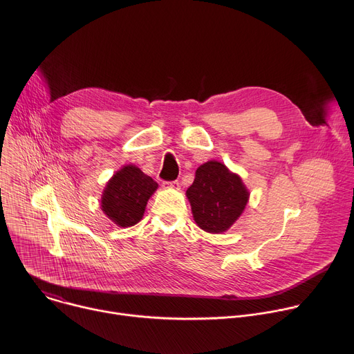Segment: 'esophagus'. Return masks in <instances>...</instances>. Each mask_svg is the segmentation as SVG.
<instances>
[{"label":"esophagus","mask_w":354,"mask_h":354,"mask_svg":"<svg viewBox=\"0 0 354 354\" xmlns=\"http://www.w3.org/2000/svg\"><path fill=\"white\" fill-rule=\"evenodd\" d=\"M179 180H174V182H164L162 187L164 189H179Z\"/></svg>","instance_id":"obj_1"}]
</instances>
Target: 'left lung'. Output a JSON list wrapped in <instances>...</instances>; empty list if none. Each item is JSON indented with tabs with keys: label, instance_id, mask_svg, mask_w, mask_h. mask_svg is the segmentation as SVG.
<instances>
[{
	"label": "left lung",
	"instance_id": "8db88e82",
	"mask_svg": "<svg viewBox=\"0 0 354 354\" xmlns=\"http://www.w3.org/2000/svg\"><path fill=\"white\" fill-rule=\"evenodd\" d=\"M196 224L210 234L225 232L243 213L249 192L224 164L209 161L196 171L186 190Z\"/></svg>",
	"mask_w": 354,
	"mask_h": 354
}]
</instances>
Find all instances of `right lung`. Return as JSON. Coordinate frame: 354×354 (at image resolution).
Here are the masks:
<instances>
[{
  "mask_svg": "<svg viewBox=\"0 0 354 354\" xmlns=\"http://www.w3.org/2000/svg\"><path fill=\"white\" fill-rule=\"evenodd\" d=\"M157 187L158 183L140 168L126 165L106 183L100 198L102 212L116 225L131 227L142 218L147 201Z\"/></svg>",
  "mask_w": 354,
  "mask_h": 354,
  "instance_id": "obj_1",
  "label": "right lung"
}]
</instances>
